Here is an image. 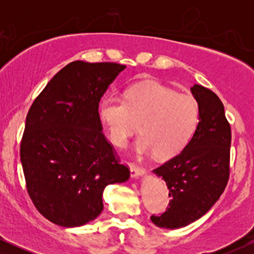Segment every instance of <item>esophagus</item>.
<instances>
[{"mask_svg": "<svg viewBox=\"0 0 254 254\" xmlns=\"http://www.w3.org/2000/svg\"><path fill=\"white\" fill-rule=\"evenodd\" d=\"M130 173L131 177L132 178H139V177H143L145 174V170L142 166H138L136 164H130Z\"/></svg>", "mask_w": 254, "mask_h": 254, "instance_id": "esophagus-1", "label": "esophagus"}]
</instances>
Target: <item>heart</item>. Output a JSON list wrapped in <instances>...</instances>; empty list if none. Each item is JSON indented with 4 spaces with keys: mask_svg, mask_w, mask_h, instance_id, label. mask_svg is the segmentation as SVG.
Returning a JSON list of instances; mask_svg holds the SVG:
<instances>
[{
    "mask_svg": "<svg viewBox=\"0 0 254 254\" xmlns=\"http://www.w3.org/2000/svg\"><path fill=\"white\" fill-rule=\"evenodd\" d=\"M125 98L106 94L100 103V116L116 145L127 144L138 130L137 123L143 133L135 144L139 154L171 159L190 142L199 122V107L193 98L148 81L131 86Z\"/></svg>",
    "mask_w": 254,
    "mask_h": 254,
    "instance_id": "obj_1",
    "label": "heart"
}]
</instances>
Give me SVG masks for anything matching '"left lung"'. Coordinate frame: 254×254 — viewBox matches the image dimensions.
<instances>
[{
    "label": "left lung",
    "mask_w": 254,
    "mask_h": 254,
    "mask_svg": "<svg viewBox=\"0 0 254 254\" xmlns=\"http://www.w3.org/2000/svg\"><path fill=\"white\" fill-rule=\"evenodd\" d=\"M191 93L199 107V122L188 145L153 171L170 190V206L161 216L151 215L155 226L177 229L188 226L211 209L229 178L232 132L220 98L193 84Z\"/></svg>",
    "instance_id": "8db88e82"
}]
</instances>
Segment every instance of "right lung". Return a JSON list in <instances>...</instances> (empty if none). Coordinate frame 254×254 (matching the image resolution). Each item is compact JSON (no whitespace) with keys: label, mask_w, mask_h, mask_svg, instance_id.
Returning a JSON list of instances; mask_svg holds the SVG:
<instances>
[{"label":"right lung","mask_w":254,"mask_h":254,"mask_svg":"<svg viewBox=\"0 0 254 254\" xmlns=\"http://www.w3.org/2000/svg\"><path fill=\"white\" fill-rule=\"evenodd\" d=\"M127 68L75 61L49 81L32 104L20 145L28 194L52 223L80 227L104 209L107 185L130 178L103 133L99 103Z\"/></svg>","instance_id":"right-lung-1"}]
</instances>
